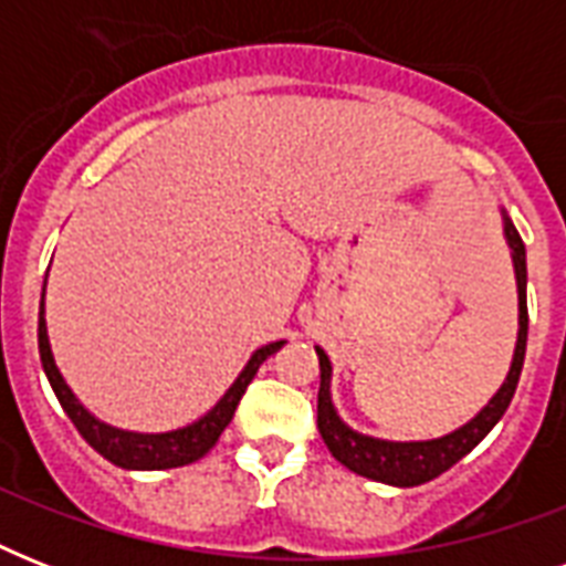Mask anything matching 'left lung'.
Listing matches in <instances>:
<instances>
[{
    "mask_svg": "<svg viewBox=\"0 0 566 566\" xmlns=\"http://www.w3.org/2000/svg\"><path fill=\"white\" fill-rule=\"evenodd\" d=\"M505 220V240L511 247V261H514V273H517V296H520V332L517 346H514V361L511 370L502 381V387L493 394V399L484 405L482 411L475 413L473 420L464 422L461 429L449 431L443 438L434 440H378L370 434L349 429L340 413L335 411L332 402V361L328 355L317 346L319 355V394H317V429L326 440L328 452L349 467L353 473L373 479V482L396 484V488H413V484H426L447 473L449 467L458 464L461 458L470 455L488 431L502 420V413L509 411L514 390H517L520 373H523V358H526V337H528V308H526V247L523 238L509 220V213H502Z\"/></svg>",
    "mask_w": 566,
    "mask_h": 566,
    "instance_id": "obj_1",
    "label": "left lung"
}]
</instances>
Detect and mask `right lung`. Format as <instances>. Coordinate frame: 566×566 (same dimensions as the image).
<instances>
[{"instance_id":"obj_1","label":"right lung","mask_w":566,"mask_h":566,"mask_svg":"<svg viewBox=\"0 0 566 566\" xmlns=\"http://www.w3.org/2000/svg\"><path fill=\"white\" fill-rule=\"evenodd\" d=\"M43 293H46V287H43ZM43 293H40L38 319V346L43 373H46L49 385H52V390H55L57 396V402H61V408L66 411V417L73 420L78 434H82L102 458H108L111 464L123 467V470H170V467L193 464V461H199L202 455H208L213 449V443H217L222 431H226V426L231 422V417H234V408H238L240 396L247 394L249 381L255 378L258 367L284 346V340H275V344H266L261 346V349H255L252 358H249V364L240 370V376L234 378V385L226 390V396H222L220 402L213 405L205 417H199L196 422L185 426V429L161 431V434H140V431L114 429L108 422L96 420V417L75 399V394L64 381L61 370L55 367L52 346H49L46 335V319H43Z\"/></svg>"}]
</instances>
